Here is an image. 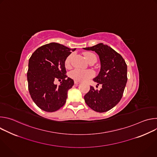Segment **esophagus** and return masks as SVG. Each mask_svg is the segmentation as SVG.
<instances>
[{"label":"esophagus","mask_w":157,"mask_h":157,"mask_svg":"<svg viewBox=\"0 0 157 157\" xmlns=\"http://www.w3.org/2000/svg\"><path fill=\"white\" fill-rule=\"evenodd\" d=\"M79 83H80V82H79V81H75V85H78Z\"/></svg>","instance_id":"1"}]
</instances>
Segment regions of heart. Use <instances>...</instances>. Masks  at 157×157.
Segmentation results:
<instances>
[{"mask_svg": "<svg viewBox=\"0 0 157 157\" xmlns=\"http://www.w3.org/2000/svg\"><path fill=\"white\" fill-rule=\"evenodd\" d=\"M84 57L88 62L91 61L93 59H96V55L91 52L85 53ZM71 58H72V56L70 55L66 59L65 66L66 68H69V67L70 66ZM94 75V72L91 70H79V69H76V70L72 71L70 73V76L72 79H75V81H85L87 80L88 79L93 77Z\"/></svg>", "mask_w": 157, "mask_h": 157, "instance_id": "1", "label": "heart"}]
</instances>
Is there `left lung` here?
Returning a JSON list of instances; mask_svg holds the SVG:
<instances>
[{
  "label": "left lung",
  "instance_id": "8db88e82",
  "mask_svg": "<svg viewBox=\"0 0 157 157\" xmlns=\"http://www.w3.org/2000/svg\"><path fill=\"white\" fill-rule=\"evenodd\" d=\"M83 48L98 55L101 69L93 81L97 85H102L99 91L90 86V90L84 98L86 104L93 110L104 113L116 106L122 97L127 81V66L120 54L103 43Z\"/></svg>",
  "mask_w": 157,
  "mask_h": 157
}]
</instances>
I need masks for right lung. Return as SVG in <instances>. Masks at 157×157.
<instances>
[{"label":"right lung","mask_w":157,"mask_h":157,"mask_svg":"<svg viewBox=\"0 0 157 157\" xmlns=\"http://www.w3.org/2000/svg\"><path fill=\"white\" fill-rule=\"evenodd\" d=\"M76 48L50 43L36 49L29 61L27 81L31 98L41 110L52 113L63 107L74 81L67 78L65 60ZM56 79L62 80L58 86Z\"/></svg>","instance_id":"1"}]
</instances>
